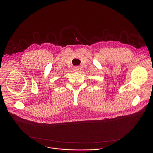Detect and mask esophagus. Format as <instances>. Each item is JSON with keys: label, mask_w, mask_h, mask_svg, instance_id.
Here are the masks:
<instances>
[{"label": "esophagus", "mask_w": 153, "mask_h": 153, "mask_svg": "<svg viewBox=\"0 0 153 153\" xmlns=\"http://www.w3.org/2000/svg\"><path fill=\"white\" fill-rule=\"evenodd\" d=\"M73 70H74V71H79V68L77 67V66H75V67H74Z\"/></svg>", "instance_id": "34e87169"}]
</instances>
